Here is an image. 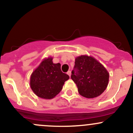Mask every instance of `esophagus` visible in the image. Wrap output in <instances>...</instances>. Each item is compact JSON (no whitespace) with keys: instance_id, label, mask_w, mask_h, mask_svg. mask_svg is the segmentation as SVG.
I'll use <instances>...</instances> for the list:
<instances>
[{"instance_id":"obj_1","label":"esophagus","mask_w":133,"mask_h":133,"mask_svg":"<svg viewBox=\"0 0 133 133\" xmlns=\"http://www.w3.org/2000/svg\"><path fill=\"white\" fill-rule=\"evenodd\" d=\"M67 74H68V75L69 76V77H71V71H68V72H67Z\"/></svg>"}]
</instances>
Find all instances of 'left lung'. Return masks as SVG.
Wrapping results in <instances>:
<instances>
[{
    "label": "left lung",
    "instance_id": "1",
    "mask_svg": "<svg viewBox=\"0 0 133 133\" xmlns=\"http://www.w3.org/2000/svg\"><path fill=\"white\" fill-rule=\"evenodd\" d=\"M109 73L100 62L91 56H81L75 60L71 79L83 97L93 98L103 93L108 86Z\"/></svg>",
    "mask_w": 133,
    "mask_h": 133
}]
</instances>
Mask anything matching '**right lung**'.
<instances>
[{
    "instance_id": "obj_1",
    "label": "right lung",
    "mask_w": 133,
    "mask_h": 133,
    "mask_svg": "<svg viewBox=\"0 0 133 133\" xmlns=\"http://www.w3.org/2000/svg\"><path fill=\"white\" fill-rule=\"evenodd\" d=\"M69 76L61 69V64H54L52 58L45 59L30 76V88L34 92L43 99L53 98L61 92Z\"/></svg>"
}]
</instances>
